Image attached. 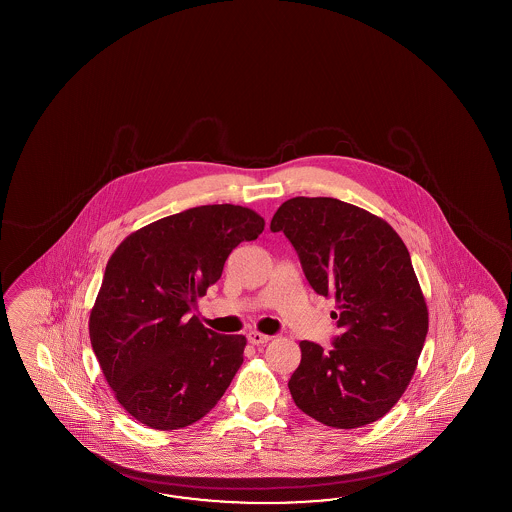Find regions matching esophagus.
<instances>
[{"instance_id": "esophagus-1", "label": "esophagus", "mask_w": 512, "mask_h": 512, "mask_svg": "<svg viewBox=\"0 0 512 512\" xmlns=\"http://www.w3.org/2000/svg\"><path fill=\"white\" fill-rule=\"evenodd\" d=\"M248 341L251 345H263V343H268L270 341V336H266V334H261V332H249Z\"/></svg>"}]
</instances>
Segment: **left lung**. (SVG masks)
<instances>
[{"label":"left lung","instance_id":"8db88e82","mask_svg":"<svg viewBox=\"0 0 512 512\" xmlns=\"http://www.w3.org/2000/svg\"><path fill=\"white\" fill-rule=\"evenodd\" d=\"M270 229L295 246L313 291L334 298L341 334L325 351L300 341L289 379L296 407L351 430L402 398L428 334V306L402 238L385 219L330 197L283 202Z\"/></svg>","mask_w":512,"mask_h":512}]
</instances>
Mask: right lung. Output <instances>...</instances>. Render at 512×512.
Segmentation results:
<instances>
[{
	"label": "right lung",
	"mask_w": 512,
	"mask_h": 512,
	"mask_svg": "<svg viewBox=\"0 0 512 512\" xmlns=\"http://www.w3.org/2000/svg\"><path fill=\"white\" fill-rule=\"evenodd\" d=\"M264 219L208 204L157 219L114 249L90 311L93 353L116 400L152 430H178L219 402L244 362L246 336H223L189 315Z\"/></svg>",
	"instance_id": "right-lung-1"
}]
</instances>
